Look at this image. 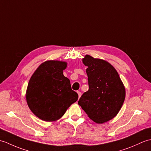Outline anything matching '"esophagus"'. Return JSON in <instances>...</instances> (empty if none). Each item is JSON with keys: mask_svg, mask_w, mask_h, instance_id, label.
<instances>
[{"mask_svg": "<svg viewBox=\"0 0 151 151\" xmlns=\"http://www.w3.org/2000/svg\"><path fill=\"white\" fill-rule=\"evenodd\" d=\"M77 93H78V99H80V98H81V95H82L81 92L77 91Z\"/></svg>", "mask_w": 151, "mask_h": 151, "instance_id": "1", "label": "esophagus"}]
</instances>
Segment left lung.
<instances>
[{
  "label": "left lung",
  "mask_w": 151,
  "mask_h": 151,
  "mask_svg": "<svg viewBox=\"0 0 151 151\" xmlns=\"http://www.w3.org/2000/svg\"><path fill=\"white\" fill-rule=\"evenodd\" d=\"M82 62L88 67L89 89L78 102L88 117L104 123L116 115L125 99V89L117 70L110 63L86 55Z\"/></svg>",
  "instance_id": "8db88e82"
}]
</instances>
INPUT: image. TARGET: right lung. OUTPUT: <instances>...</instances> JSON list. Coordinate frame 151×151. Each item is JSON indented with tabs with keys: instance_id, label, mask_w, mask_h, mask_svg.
Instances as JSON below:
<instances>
[{
	"instance_id": "right-lung-1",
	"label": "right lung",
	"mask_w": 151,
	"mask_h": 151,
	"mask_svg": "<svg viewBox=\"0 0 151 151\" xmlns=\"http://www.w3.org/2000/svg\"><path fill=\"white\" fill-rule=\"evenodd\" d=\"M67 63L47 61L36 70L28 82L26 99L34 115L45 121L59 119L78 100L70 81L63 75Z\"/></svg>"
}]
</instances>
